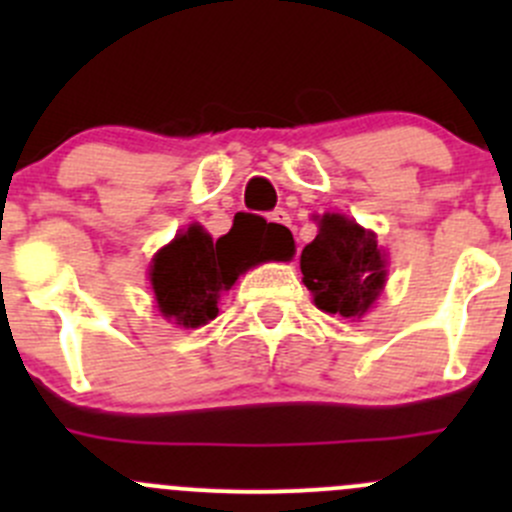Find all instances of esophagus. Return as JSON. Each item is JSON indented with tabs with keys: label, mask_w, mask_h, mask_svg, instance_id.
Wrapping results in <instances>:
<instances>
[{
	"label": "esophagus",
	"mask_w": 512,
	"mask_h": 512,
	"mask_svg": "<svg viewBox=\"0 0 512 512\" xmlns=\"http://www.w3.org/2000/svg\"><path fill=\"white\" fill-rule=\"evenodd\" d=\"M270 220H272V223H277V225H289V223H292L289 213H287V210H282V208H277L275 213H270Z\"/></svg>",
	"instance_id": "esophagus-1"
}]
</instances>
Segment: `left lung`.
<instances>
[{
  "mask_svg": "<svg viewBox=\"0 0 512 512\" xmlns=\"http://www.w3.org/2000/svg\"><path fill=\"white\" fill-rule=\"evenodd\" d=\"M302 282L322 312L361 319L386 285V255L371 230L339 213L319 218V232L299 257Z\"/></svg>",
  "mask_w": 512,
  "mask_h": 512,
  "instance_id": "obj_1",
  "label": "left lung"
}]
</instances>
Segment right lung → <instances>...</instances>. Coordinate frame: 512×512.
Returning a JSON list of instances; mask_svg holds the SVG:
<instances>
[{
  "label": "right lung",
  "mask_w": 512,
  "mask_h": 512,
  "mask_svg": "<svg viewBox=\"0 0 512 512\" xmlns=\"http://www.w3.org/2000/svg\"><path fill=\"white\" fill-rule=\"evenodd\" d=\"M292 255V237L272 223L267 225V220L232 225L218 240L203 225H190L160 247L151 262L148 275L158 312L185 329L203 327L218 317L220 294L235 285L242 272L265 260H289Z\"/></svg>",
  "instance_id": "add662e5"
}]
</instances>
